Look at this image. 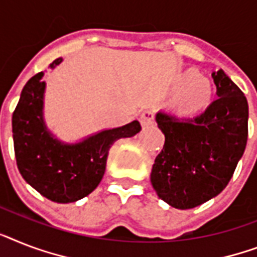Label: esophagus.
<instances>
[{
  "mask_svg": "<svg viewBox=\"0 0 257 257\" xmlns=\"http://www.w3.org/2000/svg\"><path fill=\"white\" fill-rule=\"evenodd\" d=\"M140 122L143 125L144 128L145 126H150V125L154 124V112L153 110H144L141 116H140Z\"/></svg>",
  "mask_w": 257,
  "mask_h": 257,
  "instance_id": "esophagus-1",
  "label": "esophagus"
}]
</instances>
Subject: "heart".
I'll return each mask as SVG.
<instances>
[{"label":"heart","instance_id":"heart-1","mask_svg":"<svg viewBox=\"0 0 257 257\" xmlns=\"http://www.w3.org/2000/svg\"><path fill=\"white\" fill-rule=\"evenodd\" d=\"M185 84L176 99V105L183 113H195L206 108L211 100V83L207 78L198 76L195 71H187L179 79Z\"/></svg>","mask_w":257,"mask_h":257}]
</instances>
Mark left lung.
<instances>
[{
    "label": "left lung",
    "instance_id": "left-lung-1",
    "mask_svg": "<svg viewBox=\"0 0 257 257\" xmlns=\"http://www.w3.org/2000/svg\"><path fill=\"white\" fill-rule=\"evenodd\" d=\"M218 99L194 117L156 114L164 149L152 168V186L179 210L194 208L222 193L241 158L248 139V103L224 71L211 74Z\"/></svg>",
    "mask_w": 257,
    "mask_h": 257
}]
</instances>
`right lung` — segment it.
<instances>
[{"mask_svg":"<svg viewBox=\"0 0 257 257\" xmlns=\"http://www.w3.org/2000/svg\"><path fill=\"white\" fill-rule=\"evenodd\" d=\"M58 58L50 64L55 68ZM45 72L25 84L13 112L14 153L21 176L41 195L56 203H71L97 187L105 172L109 148L114 141L141 131L137 120L120 128L107 129L76 144L55 139L43 120Z\"/></svg>","mask_w":257,"mask_h":257,"instance_id":"obj_1","label":"right lung"}]
</instances>
